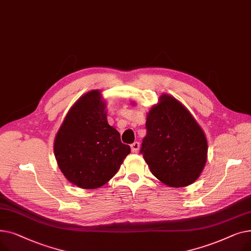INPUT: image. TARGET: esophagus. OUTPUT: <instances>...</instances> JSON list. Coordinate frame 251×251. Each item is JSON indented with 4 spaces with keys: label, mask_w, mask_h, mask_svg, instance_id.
I'll list each match as a JSON object with an SVG mask.
<instances>
[{
    "label": "esophagus",
    "mask_w": 251,
    "mask_h": 251,
    "mask_svg": "<svg viewBox=\"0 0 251 251\" xmlns=\"http://www.w3.org/2000/svg\"><path fill=\"white\" fill-rule=\"evenodd\" d=\"M139 142L135 141L133 142L132 144H131V151H132V152H137V151L139 150Z\"/></svg>",
    "instance_id": "esophagus-1"
}]
</instances>
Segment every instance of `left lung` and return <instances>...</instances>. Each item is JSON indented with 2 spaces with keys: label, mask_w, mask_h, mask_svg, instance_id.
I'll return each instance as SVG.
<instances>
[{
  "label": "left lung",
  "mask_w": 251,
  "mask_h": 251,
  "mask_svg": "<svg viewBox=\"0 0 251 251\" xmlns=\"http://www.w3.org/2000/svg\"><path fill=\"white\" fill-rule=\"evenodd\" d=\"M147 117L140 153L152 175L170 187H185L206 163L207 140L190 112L175 98L162 95Z\"/></svg>",
  "instance_id": "left-lung-1"
}]
</instances>
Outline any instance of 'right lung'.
I'll use <instances>...</instances> for the list:
<instances>
[{
  "label": "right lung",
  "instance_id": "add662e5",
  "mask_svg": "<svg viewBox=\"0 0 251 251\" xmlns=\"http://www.w3.org/2000/svg\"><path fill=\"white\" fill-rule=\"evenodd\" d=\"M100 90H91L72 105L57 132L54 153L64 176L75 186L104 185L130 153L120 133L108 124Z\"/></svg>",
  "mask_w": 251,
  "mask_h": 251
}]
</instances>
